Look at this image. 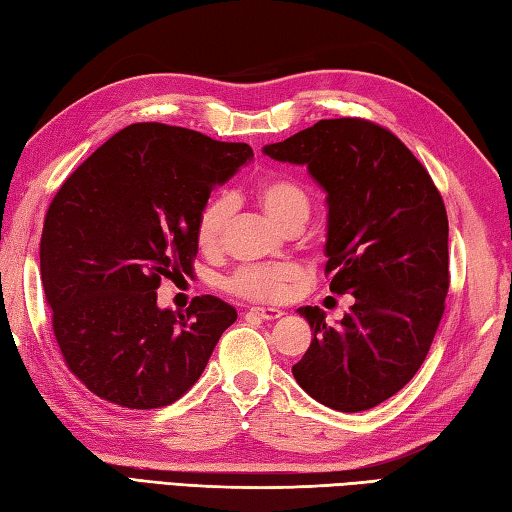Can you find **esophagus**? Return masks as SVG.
I'll list each match as a JSON object with an SVG mask.
<instances>
[{"instance_id": "esophagus-1", "label": "esophagus", "mask_w": 512, "mask_h": 512, "mask_svg": "<svg viewBox=\"0 0 512 512\" xmlns=\"http://www.w3.org/2000/svg\"><path fill=\"white\" fill-rule=\"evenodd\" d=\"M249 316H258L263 320H276V318L283 316V311L274 309V307H252V309H249Z\"/></svg>"}]
</instances>
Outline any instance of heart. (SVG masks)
<instances>
[{
	"mask_svg": "<svg viewBox=\"0 0 512 512\" xmlns=\"http://www.w3.org/2000/svg\"><path fill=\"white\" fill-rule=\"evenodd\" d=\"M258 205L285 229H298L307 223L311 212V196L307 187L289 174H274L258 181L254 187ZM229 216H232V201L218 194L207 201L196 218V243L201 252L214 254L223 243V234ZM302 269L296 263H271V265H247L238 267L227 278V289L234 296L258 302L283 300L291 285L300 280Z\"/></svg>",
	"mask_w": 512,
	"mask_h": 512,
	"instance_id": "heart-1",
	"label": "heart"
}]
</instances>
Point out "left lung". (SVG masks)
<instances>
[{"mask_svg": "<svg viewBox=\"0 0 512 512\" xmlns=\"http://www.w3.org/2000/svg\"><path fill=\"white\" fill-rule=\"evenodd\" d=\"M263 152L307 165L327 190V265L333 294L353 305L338 327L300 307L314 331L294 364L311 398L356 413L389 400L422 367L448 294V218L415 154L382 125L322 119Z\"/></svg>", "mask_w": 512, "mask_h": 512, "instance_id": "8db88e82", "label": "left lung"}]
</instances>
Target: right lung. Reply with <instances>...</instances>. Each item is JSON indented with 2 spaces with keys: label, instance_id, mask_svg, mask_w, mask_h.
I'll use <instances>...</instances> for the list:
<instances>
[{
  "label": "right lung",
  "instance_id": "1",
  "mask_svg": "<svg viewBox=\"0 0 512 512\" xmlns=\"http://www.w3.org/2000/svg\"><path fill=\"white\" fill-rule=\"evenodd\" d=\"M254 152L165 123H132L72 172L44 218L41 280L66 367L97 398L161 409L194 387L236 309L196 296L159 309L163 278L192 276L196 218Z\"/></svg>",
  "mask_w": 512,
  "mask_h": 512
}]
</instances>
